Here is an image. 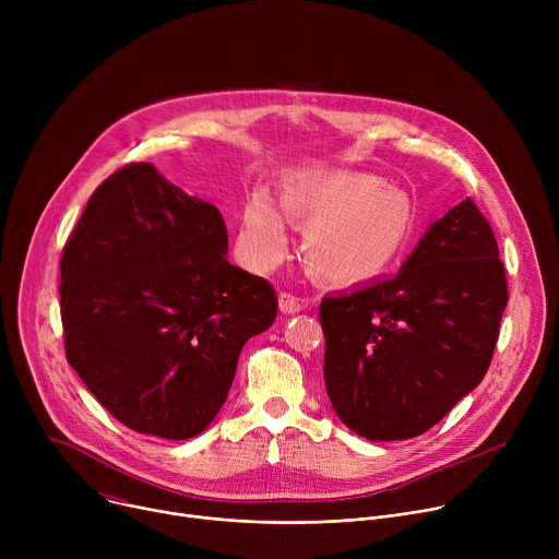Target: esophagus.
I'll list each match as a JSON object with an SVG mask.
<instances>
[{
	"label": "esophagus",
	"mask_w": 559,
	"mask_h": 559,
	"mask_svg": "<svg viewBox=\"0 0 559 559\" xmlns=\"http://www.w3.org/2000/svg\"><path fill=\"white\" fill-rule=\"evenodd\" d=\"M309 302H311L309 298H300V296L289 294V292H281V296H278V307H281L283 313H298Z\"/></svg>",
	"instance_id": "34e87169"
}]
</instances>
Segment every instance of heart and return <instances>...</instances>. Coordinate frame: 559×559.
Listing matches in <instances>:
<instances>
[{"label": "heart", "mask_w": 559, "mask_h": 559, "mask_svg": "<svg viewBox=\"0 0 559 559\" xmlns=\"http://www.w3.org/2000/svg\"><path fill=\"white\" fill-rule=\"evenodd\" d=\"M283 214L305 225L307 267L330 283H362L386 272L412 241L416 207L407 192L360 173H311L281 190ZM241 246L257 267H272L287 248L274 201L257 192L243 207Z\"/></svg>", "instance_id": "heart-1"}]
</instances>
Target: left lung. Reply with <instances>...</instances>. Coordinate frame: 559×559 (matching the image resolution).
I'll use <instances>...</instances> for the list:
<instances>
[{
    "instance_id": "left-lung-1",
    "label": "left lung",
    "mask_w": 559,
    "mask_h": 559,
    "mask_svg": "<svg viewBox=\"0 0 559 559\" xmlns=\"http://www.w3.org/2000/svg\"><path fill=\"white\" fill-rule=\"evenodd\" d=\"M509 302L496 234L471 199L436 221L393 278L328 296L323 376L367 440L429 431L483 382Z\"/></svg>"
}]
</instances>
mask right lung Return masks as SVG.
Listing matches in <instances>:
<instances>
[{
  "label": "right lung",
  "mask_w": 559,
  "mask_h": 559,
  "mask_svg": "<svg viewBox=\"0 0 559 559\" xmlns=\"http://www.w3.org/2000/svg\"><path fill=\"white\" fill-rule=\"evenodd\" d=\"M221 212L130 164L91 197L61 254L66 358L128 429L199 436L238 354L276 318L274 287L229 265Z\"/></svg>",
  "instance_id": "1"
}]
</instances>
